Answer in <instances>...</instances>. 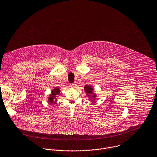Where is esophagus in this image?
I'll return each mask as SVG.
<instances>
[{
  "instance_id": "obj_1",
  "label": "esophagus",
  "mask_w": 157,
  "mask_h": 157,
  "mask_svg": "<svg viewBox=\"0 0 157 157\" xmlns=\"http://www.w3.org/2000/svg\"><path fill=\"white\" fill-rule=\"evenodd\" d=\"M76 85L75 84H70V87H72V88H75V87H76Z\"/></svg>"
}]
</instances>
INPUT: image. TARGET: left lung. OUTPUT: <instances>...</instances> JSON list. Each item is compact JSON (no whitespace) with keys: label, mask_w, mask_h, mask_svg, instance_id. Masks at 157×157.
<instances>
[{"label":"left lung","mask_w":157,"mask_h":157,"mask_svg":"<svg viewBox=\"0 0 157 157\" xmlns=\"http://www.w3.org/2000/svg\"><path fill=\"white\" fill-rule=\"evenodd\" d=\"M84 90H85V92H86L87 95L88 97H89V98H91L92 100L95 99L97 96H96V94L93 92L94 89L92 87V86L86 85V86H84Z\"/></svg>","instance_id":"obj_1"}]
</instances>
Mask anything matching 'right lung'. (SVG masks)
I'll use <instances>...</instances> for the list:
<instances>
[{
    "mask_svg": "<svg viewBox=\"0 0 157 157\" xmlns=\"http://www.w3.org/2000/svg\"><path fill=\"white\" fill-rule=\"evenodd\" d=\"M60 93V90L59 88L58 87H55L52 91H51V94L49 95V97H48V101L49 103H53L54 100H55V101H57L56 99V95H59Z\"/></svg>",
    "mask_w": 157,
    "mask_h": 157,
    "instance_id": "right-lung-1",
    "label": "right lung"
}]
</instances>
